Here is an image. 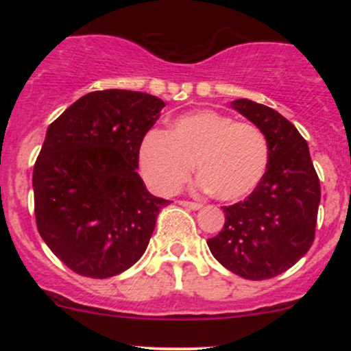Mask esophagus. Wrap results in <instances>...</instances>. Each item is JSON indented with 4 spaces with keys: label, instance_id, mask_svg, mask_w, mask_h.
I'll return each instance as SVG.
<instances>
[{
    "label": "esophagus",
    "instance_id": "1",
    "mask_svg": "<svg viewBox=\"0 0 351 351\" xmlns=\"http://www.w3.org/2000/svg\"><path fill=\"white\" fill-rule=\"evenodd\" d=\"M180 204H181V206L188 208V209H193V211H196V209H199L201 206H203V204L195 203V201H180Z\"/></svg>",
    "mask_w": 351,
    "mask_h": 351
}]
</instances>
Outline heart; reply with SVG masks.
<instances>
[{
    "instance_id": "obj_1",
    "label": "heart",
    "mask_w": 351,
    "mask_h": 351,
    "mask_svg": "<svg viewBox=\"0 0 351 351\" xmlns=\"http://www.w3.org/2000/svg\"><path fill=\"white\" fill-rule=\"evenodd\" d=\"M269 158L267 136L257 125L216 110L181 115L167 134L150 130L138 150L140 171L153 189L176 193L196 163L199 186L221 201L251 195L267 171Z\"/></svg>"
}]
</instances>
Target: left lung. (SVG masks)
<instances>
[{
	"mask_svg": "<svg viewBox=\"0 0 351 351\" xmlns=\"http://www.w3.org/2000/svg\"><path fill=\"white\" fill-rule=\"evenodd\" d=\"M232 107L264 132L269 167L244 201L223 206L226 221L208 239L224 267L249 280H264L291 269L315 239L320 181L308 145L293 125L274 108L237 99Z\"/></svg>",
	"mask_w": 351,
	"mask_h": 351,
	"instance_id": "obj_1",
	"label": "left lung"
}]
</instances>
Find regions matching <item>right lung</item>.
I'll return each instance as SVG.
<instances>
[{
	"mask_svg": "<svg viewBox=\"0 0 351 351\" xmlns=\"http://www.w3.org/2000/svg\"><path fill=\"white\" fill-rule=\"evenodd\" d=\"M162 99L108 88L80 97L47 128L34 163V215L47 247L71 271L107 279L143 256L170 201L136 173Z\"/></svg>",
	"mask_w": 351,
	"mask_h": 351,
	"instance_id": "right-lung-1",
	"label": "right lung"
}]
</instances>
